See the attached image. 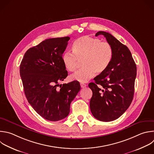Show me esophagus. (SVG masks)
Wrapping results in <instances>:
<instances>
[{
  "mask_svg": "<svg viewBox=\"0 0 154 154\" xmlns=\"http://www.w3.org/2000/svg\"><path fill=\"white\" fill-rule=\"evenodd\" d=\"M80 86H81V88H86V84H84V83H80Z\"/></svg>",
  "mask_w": 154,
  "mask_h": 154,
  "instance_id": "1",
  "label": "esophagus"
}]
</instances>
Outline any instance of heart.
Segmentation results:
<instances>
[{
    "label": "heart",
    "mask_w": 154,
    "mask_h": 154,
    "mask_svg": "<svg viewBox=\"0 0 154 154\" xmlns=\"http://www.w3.org/2000/svg\"><path fill=\"white\" fill-rule=\"evenodd\" d=\"M72 53H64L62 60L65 69L69 72L76 70L79 62L83 68L70 77L72 80L85 83L92 79L95 72H104L110 65L114 56L112 46L108 42L89 35L76 39L72 45Z\"/></svg>",
    "instance_id": "b5f03b06"
}]
</instances>
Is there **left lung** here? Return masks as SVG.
Listing matches in <instances>:
<instances>
[{
    "instance_id": "left-lung-1",
    "label": "left lung",
    "mask_w": 154,
    "mask_h": 154,
    "mask_svg": "<svg viewBox=\"0 0 154 154\" xmlns=\"http://www.w3.org/2000/svg\"><path fill=\"white\" fill-rule=\"evenodd\" d=\"M113 48L112 60L103 73L89 84L92 91L90 109L93 116L101 122L119 118L129 107L134 94L137 66L128 48L111 34L98 31Z\"/></svg>"
}]
</instances>
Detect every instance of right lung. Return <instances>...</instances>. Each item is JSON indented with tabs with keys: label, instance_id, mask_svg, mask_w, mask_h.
<instances>
[{
	"label": "right lung",
	"instance_id": "right-lung-1",
	"mask_svg": "<svg viewBox=\"0 0 154 154\" xmlns=\"http://www.w3.org/2000/svg\"><path fill=\"white\" fill-rule=\"evenodd\" d=\"M69 37L48 38L30 48L20 65V75L28 103L43 119L56 122L66 118L70 105L80 90L76 81L59 82L68 76L62 62Z\"/></svg>",
	"mask_w": 154,
	"mask_h": 154
}]
</instances>
